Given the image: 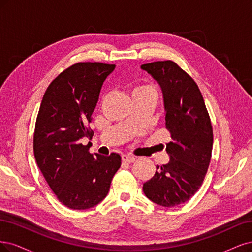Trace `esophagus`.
I'll return each instance as SVG.
<instances>
[{"label":"esophagus","instance_id":"obj_1","mask_svg":"<svg viewBox=\"0 0 252 252\" xmlns=\"http://www.w3.org/2000/svg\"><path fill=\"white\" fill-rule=\"evenodd\" d=\"M121 159H123V162H125V163H132V162L136 160V158L131 155H123L121 156Z\"/></svg>","mask_w":252,"mask_h":252}]
</instances>
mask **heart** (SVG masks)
<instances>
[{"mask_svg": "<svg viewBox=\"0 0 252 252\" xmlns=\"http://www.w3.org/2000/svg\"><path fill=\"white\" fill-rule=\"evenodd\" d=\"M147 92H154L153 89L149 86H144V85H141V86H137L133 89V92L132 94H137V93H147Z\"/></svg>", "mask_w": 252, "mask_h": 252, "instance_id": "1", "label": "heart"}]
</instances>
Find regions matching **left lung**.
Listing matches in <instances>:
<instances>
[{"label":"left lung","instance_id":"8db88e82","mask_svg":"<svg viewBox=\"0 0 252 252\" xmlns=\"http://www.w3.org/2000/svg\"><path fill=\"white\" fill-rule=\"evenodd\" d=\"M163 93L167 164L157 165L143 192L151 201L173 207L189 201L204 180L213 151V126L204 99L194 80L173 61L144 63Z\"/></svg>","mask_w":252,"mask_h":252}]
</instances>
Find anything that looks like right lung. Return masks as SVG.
Segmentation results:
<instances>
[{
	"label": "right lung",
	"instance_id": "1",
	"mask_svg": "<svg viewBox=\"0 0 252 252\" xmlns=\"http://www.w3.org/2000/svg\"><path fill=\"white\" fill-rule=\"evenodd\" d=\"M115 64L77 63L47 88L35 123L33 152L38 168L64 206L91 208L107 196L121 164L116 153L100 156L80 139H92L88 126L105 78Z\"/></svg>",
	"mask_w": 252,
	"mask_h": 252
}]
</instances>
